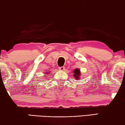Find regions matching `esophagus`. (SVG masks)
Wrapping results in <instances>:
<instances>
[{"label":"esophagus","mask_w":125,"mask_h":125,"mask_svg":"<svg viewBox=\"0 0 125 125\" xmlns=\"http://www.w3.org/2000/svg\"><path fill=\"white\" fill-rule=\"evenodd\" d=\"M59 69L60 70H61V71H64V70H65V68L64 66H61V67H59Z\"/></svg>","instance_id":"1"}]
</instances>
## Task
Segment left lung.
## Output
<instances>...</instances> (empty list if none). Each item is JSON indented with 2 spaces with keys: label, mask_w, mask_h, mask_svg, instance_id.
Wrapping results in <instances>:
<instances>
[{
  "label": "left lung",
  "mask_w": 125,
  "mask_h": 125,
  "mask_svg": "<svg viewBox=\"0 0 125 125\" xmlns=\"http://www.w3.org/2000/svg\"><path fill=\"white\" fill-rule=\"evenodd\" d=\"M73 73H74L73 76L75 77V79H79V78H80L79 77H80L81 75L80 70L78 69H75V70H74Z\"/></svg>",
  "instance_id": "8db88e82"
}]
</instances>
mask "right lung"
<instances>
[{
	"label": "right lung",
	"mask_w": 125,
	"mask_h": 125,
	"mask_svg": "<svg viewBox=\"0 0 125 125\" xmlns=\"http://www.w3.org/2000/svg\"><path fill=\"white\" fill-rule=\"evenodd\" d=\"M48 74V73H47V74Z\"/></svg>",
	"instance_id": "obj_1"
}]
</instances>
